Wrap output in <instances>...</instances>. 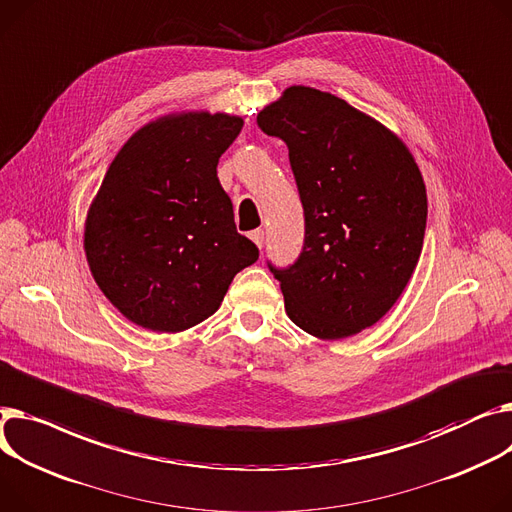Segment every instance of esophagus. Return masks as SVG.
Segmentation results:
<instances>
[{"mask_svg":"<svg viewBox=\"0 0 512 512\" xmlns=\"http://www.w3.org/2000/svg\"><path fill=\"white\" fill-rule=\"evenodd\" d=\"M251 241L259 247V249H263V245H265V232L261 230V228H257V230H251Z\"/></svg>","mask_w":512,"mask_h":512,"instance_id":"1","label":"esophagus"}]
</instances>
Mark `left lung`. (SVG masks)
Here are the masks:
<instances>
[{
	"instance_id": "obj_1",
	"label": "left lung",
	"mask_w": 512,
	"mask_h": 512,
	"mask_svg": "<svg viewBox=\"0 0 512 512\" xmlns=\"http://www.w3.org/2000/svg\"><path fill=\"white\" fill-rule=\"evenodd\" d=\"M288 146L304 210V245L288 267L267 263L286 313L321 339L377 323L418 265L428 201L407 146L346 100L290 86L259 115Z\"/></svg>"
}]
</instances>
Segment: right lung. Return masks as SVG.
<instances>
[{"label": "right lung", "mask_w": 512, "mask_h": 512, "mask_svg": "<svg viewBox=\"0 0 512 512\" xmlns=\"http://www.w3.org/2000/svg\"><path fill=\"white\" fill-rule=\"evenodd\" d=\"M243 119L168 115L135 131L92 201L84 251L92 276L123 317L185 331L218 311L238 271L259 249L236 232L218 160Z\"/></svg>", "instance_id": "right-lung-1"}]
</instances>
